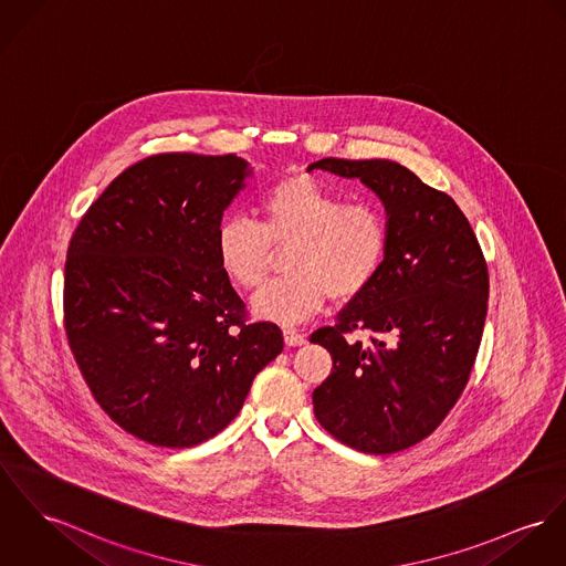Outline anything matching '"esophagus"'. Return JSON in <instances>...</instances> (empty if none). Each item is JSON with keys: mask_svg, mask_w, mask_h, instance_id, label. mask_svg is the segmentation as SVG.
<instances>
[{"mask_svg": "<svg viewBox=\"0 0 566 566\" xmlns=\"http://www.w3.org/2000/svg\"><path fill=\"white\" fill-rule=\"evenodd\" d=\"M283 337H285V344L287 346H303L307 342V335L298 333L296 328H285L283 331Z\"/></svg>", "mask_w": 566, "mask_h": 566, "instance_id": "34e87169", "label": "esophagus"}]
</instances>
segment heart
I'll return each mask as SVG.
<instances>
[{"label": "heart", "mask_w": 566, "mask_h": 566, "mask_svg": "<svg viewBox=\"0 0 566 566\" xmlns=\"http://www.w3.org/2000/svg\"><path fill=\"white\" fill-rule=\"evenodd\" d=\"M259 222L227 218L216 251L231 281L253 292L263 285L274 249H287L290 274L261 290L253 308L285 324L333 301H350L376 279L389 244V224L374 203L346 199L311 175H290L261 190Z\"/></svg>", "instance_id": "obj_1"}]
</instances>
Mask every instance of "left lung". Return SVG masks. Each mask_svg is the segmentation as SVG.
Wrapping results in <instances>:
<instances>
[{"label":"left lung","instance_id":"left-lung-1","mask_svg":"<svg viewBox=\"0 0 566 566\" xmlns=\"http://www.w3.org/2000/svg\"><path fill=\"white\" fill-rule=\"evenodd\" d=\"M313 168L359 177L389 218L371 285L311 335L333 357L313 412L337 441L394 454L434 432L463 394L486 319V259L454 199L398 161L324 157Z\"/></svg>","mask_w":566,"mask_h":566}]
</instances>
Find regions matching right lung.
Returning <instances> with one entry per match:
<instances>
[{"label":"right lung","instance_id":"right-lung-1","mask_svg":"<svg viewBox=\"0 0 566 566\" xmlns=\"http://www.w3.org/2000/svg\"><path fill=\"white\" fill-rule=\"evenodd\" d=\"M247 175L233 154L145 157L103 190L69 242L73 359L107 417L151 446L218 434L283 350L276 324L249 322L216 251Z\"/></svg>","mask_w":566,"mask_h":566}]
</instances>
